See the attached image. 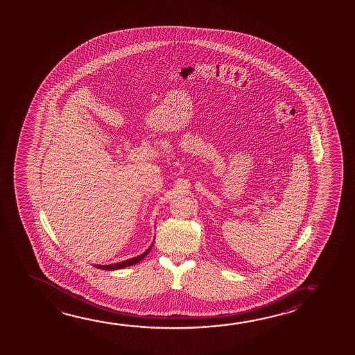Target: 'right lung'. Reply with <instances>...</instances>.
Instances as JSON below:
<instances>
[{
	"mask_svg": "<svg viewBox=\"0 0 355 355\" xmlns=\"http://www.w3.org/2000/svg\"><path fill=\"white\" fill-rule=\"evenodd\" d=\"M153 245V244H152ZM152 245L147 249V250L144 252V254H141V255L136 256V257H132V259H130V260H126V261L117 262V263H111V265H95V268H101V270H119V268H128V266H132L135 263H137V262H140L144 257H145L152 249Z\"/></svg>",
	"mask_w": 355,
	"mask_h": 355,
	"instance_id": "add662e5",
	"label": "right lung"
}]
</instances>
